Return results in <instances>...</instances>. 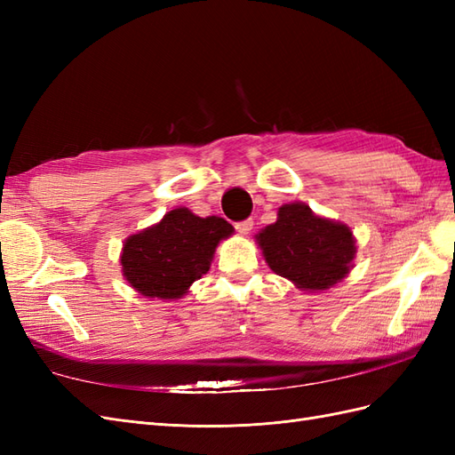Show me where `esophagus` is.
Instances as JSON below:
<instances>
[{
    "label": "esophagus",
    "mask_w": 455,
    "mask_h": 455,
    "mask_svg": "<svg viewBox=\"0 0 455 455\" xmlns=\"http://www.w3.org/2000/svg\"><path fill=\"white\" fill-rule=\"evenodd\" d=\"M252 226H254L252 218H246V220H243V222H235V229L241 233V235H246V233L252 229Z\"/></svg>",
    "instance_id": "obj_1"
}]
</instances>
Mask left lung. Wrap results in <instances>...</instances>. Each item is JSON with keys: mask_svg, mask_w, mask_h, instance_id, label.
Returning a JSON list of instances; mask_svg holds the SVG:
<instances>
[{"mask_svg": "<svg viewBox=\"0 0 455 455\" xmlns=\"http://www.w3.org/2000/svg\"><path fill=\"white\" fill-rule=\"evenodd\" d=\"M277 222L256 239L267 266L306 291H324L349 273L355 239L347 226L311 212L307 204H283Z\"/></svg>", "mask_w": 455, "mask_h": 455, "instance_id": "1", "label": "left lung"}]
</instances>
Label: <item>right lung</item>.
I'll return each instance as SVG.
<instances>
[{
  "label": "right lung",
  "mask_w": 455,
  "mask_h": 455,
  "mask_svg": "<svg viewBox=\"0 0 455 455\" xmlns=\"http://www.w3.org/2000/svg\"><path fill=\"white\" fill-rule=\"evenodd\" d=\"M233 226L224 218H199L174 209L159 224L125 241L123 275L142 296L176 299L211 267L216 244L229 237Z\"/></svg>",
  "instance_id": "obj_1"
}]
</instances>
